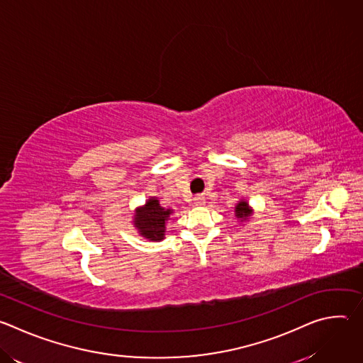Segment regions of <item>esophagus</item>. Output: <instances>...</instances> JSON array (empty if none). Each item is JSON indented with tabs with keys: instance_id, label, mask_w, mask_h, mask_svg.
<instances>
[{
	"instance_id": "esophagus-1",
	"label": "esophagus",
	"mask_w": 363,
	"mask_h": 363,
	"mask_svg": "<svg viewBox=\"0 0 363 363\" xmlns=\"http://www.w3.org/2000/svg\"><path fill=\"white\" fill-rule=\"evenodd\" d=\"M194 202H195V205H203L205 203V196L202 194L195 195L194 196Z\"/></svg>"
}]
</instances>
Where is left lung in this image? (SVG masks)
I'll return each instance as SVG.
<instances>
[{
  "instance_id": "left-lung-1",
  "label": "left lung",
  "mask_w": 363,
  "mask_h": 363,
  "mask_svg": "<svg viewBox=\"0 0 363 363\" xmlns=\"http://www.w3.org/2000/svg\"><path fill=\"white\" fill-rule=\"evenodd\" d=\"M235 217L240 218V220H245L247 217H250L251 214V210L248 208V203L245 201H241L238 202V205L235 206Z\"/></svg>"
}]
</instances>
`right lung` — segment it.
I'll list each match as a JSON object with an SVG mask.
<instances>
[{
  "instance_id": "obj_1",
  "label": "right lung",
  "mask_w": 363,
  "mask_h": 363,
  "mask_svg": "<svg viewBox=\"0 0 363 363\" xmlns=\"http://www.w3.org/2000/svg\"><path fill=\"white\" fill-rule=\"evenodd\" d=\"M169 214L171 210L162 208L158 199L150 198L145 206L136 210L135 227L143 237L152 241L162 240L165 233V221L168 220Z\"/></svg>"
}]
</instances>
